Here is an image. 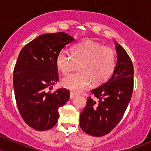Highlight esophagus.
<instances>
[{"label":"esophagus","mask_w":151,"mask_h":151,"mask_svg":"<svg viewBox=\"0 0 151 151\" xmlns=\"http://www.w3.org/2000/svg\"><path fill=\"white\" fill-rule=\"evenodd\" d=\"M76 95H77V93H74V92H73V91H71L70 92V99H73L74 96H76Z\"/></svg>","instance_id":"34e87169"}]
</instances>
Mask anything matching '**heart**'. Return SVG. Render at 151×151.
<instances>
[{
	"mask_svg": "<svg viewBox=\"0 0 151 151\" xmlns=\"http://www.w3.org/2000/svg\"><path fill=\"white\" fill-rule=\"evenodd\" d=\"M116 57L111 48L104 47L93 41L88 40L74 45L72 53L62 50L57 57V65L63 74L79 70L62 79L64 87L79 92L89 84L99 85L106 81L113 74Z\"/></svg>",
	"mask_w": 151,
	"mask_h": 151,
	"instance_id": "heart-1",
	"label": "heart"
}]
</instances>
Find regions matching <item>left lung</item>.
Segmentation results:
<instances>
[{
  "label": "left lung",
  "mask_w": 151,
  "mask_h": 151,
  "mask_svg": "<svg viewBox=\"0 0 151 151\" xmlns=\"http://www.w3.org/2000/svg\"><path fill=\"white\" fill-rule=\"evenodd\" d=\"M117 63L111 77L101 85L91 90L80 114L79 125L84 132L100 137L108 134L124 116L133 89V66L126 50L115 43Z\"/></svg>",
  "instance_id": "1"
}]
</instances>
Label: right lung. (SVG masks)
<instances>
[{"mask_svg": "<svg viewBox=\"0 0 151 151\" xmlns=\"http://www.w3.org/2000/svg\"><path fill=\"white\" fill-rule=\"evenodd\" d=\"M74 38L63 32L43 34L27 44L18 55L13 71L15 97L25 122L37 131L52 129L59 118L58 109L70 99V91L47 88L59 79L57 57Z\"/></svg>", "mask_w": 151, "mask_h": 151, "instance_id": "1", "label": "right lung"}]
</instances>
